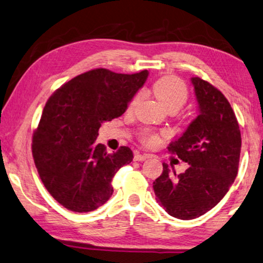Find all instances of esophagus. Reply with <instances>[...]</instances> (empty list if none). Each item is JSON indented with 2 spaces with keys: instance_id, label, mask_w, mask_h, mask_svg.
<instances>
[{
  "instance_id": "1",
  "label": "esophagus",
  "mask_w": 263,
  "mask_h": 263,
  "mask_svg": "<svg viewBox=\"0 0 263 263\" xmlns=\"http://www.w3.org/2000/svg\"><path fill=\"white\" fill-rule=\"evenodd\" d=\"M148 158V155H140V154H136L135 155V160H145Z\"/></svg>"
}]
</instances>
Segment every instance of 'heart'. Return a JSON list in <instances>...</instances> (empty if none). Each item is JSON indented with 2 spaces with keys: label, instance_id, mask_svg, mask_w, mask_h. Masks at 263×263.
Returning a JSON list of instances; mask_svg holds the SVG:
<instances>
[{
  "label": "heart",
  "instance_id": "b5f03b06",
  "mask_svg": "<svg viewBox=\"0 0 263 263\" xmlns=\"http://www.w3.org/2000/svg\"><path fill=\"white\" fill-rule=\"evenodd\" d=\"M152 92L160 103L169 111H177L189 98V91L182 79L175 76H165L157 79L152 85ZM140 94L136 93L128 103V108H133L139 101ZM140 140L146 146H156L159 143V136L155 132H144Z\"/></svg>",
  "mask_w": 263,
  "mask_h": 263
}]
</instances>
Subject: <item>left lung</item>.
Returning a JSON list of instances; mask_svg holds the SVG:
<instances>
[{"label":"left lung","instance_id":"left-lung-1","mask_svg":"<svg viewBox=\"0 0 263 263\" xmlns=\"http://www.w3.org/2000/svg\"><path fill=\"white\" fill-rule=\"evenodd\" d=\"M191 81L199 115L167 147L190 166L177 175L164 163L154 182L157 202L179 219L202 216L224 197L237 175L241 154L240 126L228 99L201 78Z\"/></svg>","mask_w":263,"mask_h":263}]
</instances>
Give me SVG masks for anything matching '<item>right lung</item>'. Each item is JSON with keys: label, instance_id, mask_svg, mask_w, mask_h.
Wrapping results in <instances>:
<instances>
[{"label": "right lung", "instance_id": "1", "mask_svg": "<svg viewBox=\"0 0 263 263\" xmlns=\"http://www.w3.org/2000/svg\"><path fill=\"white\" fill-rule=\"evenodd\" d=\"M147 74L146 69L133 74L91 69L47 100L33 133L31 152L45 187L66 209L88 213L112 196V178L131 163L133 154L120 146L109 155L105 145L94 142L104 121L125 112Z\"/></svg>", "mask_w": 263, "mask_h": 263}]
</instances>
